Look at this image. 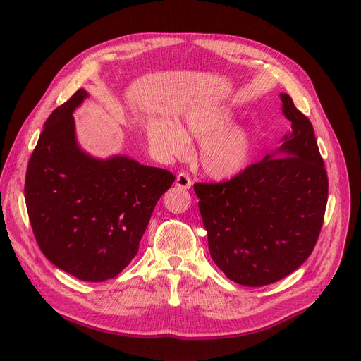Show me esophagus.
Wrapping results in <instances>:
<instances>
[{
    "instance_id": "obj_1",
    "label": "esophagus",
    "mask_w": 361,
    "mask_h": 361,
    "mask_svg": "<svg viewBox=\"0 0 361 361\" xmlns=\"http://www.w3.org/2000/svg\"><path fill=\"white\" fill-rule=\"evenodd\" d=\"M176 185L180 187V188H184V190H187V188L192 187V178L188 177L187 173H180L176 178Z\"/></svg>"
}]
</instances>
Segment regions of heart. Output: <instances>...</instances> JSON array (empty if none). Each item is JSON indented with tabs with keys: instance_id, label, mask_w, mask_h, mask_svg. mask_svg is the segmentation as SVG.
Returning a JSON list of instances; mask_svg holds the SVG:
<instances>
[{
	"instance_id": "obj_1",
	"label": "heart",
	"mask_w": 361,
	"mask_h": 361,
	"mask_svg": "<svg viewBox=\"0 0 361 361\" xmlns=\"http://www.w3.org/2000/svg\"><path fill=\"white\" fill-rule=\"evenodd\" d=\"M234 114L228 106H204L188 111L184 127L171 120H158L149 127V142L164 158H181L190 152V136L203 140L199 162L206 176L225 180L237 176L245 166L252 152L249 133L228 126Z\"/></svg>"
}]
</instances>
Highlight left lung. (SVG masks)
Here are the masks:
<instances>
[{"label":"left lung","mask_w":361,"mask_h":361,"mask_svg":"<svg viewBox=\"0 0 361 361\" xmlns=\"http://www.w3.org/2000/svg\"><path fill=\"white\" fill-rule=\"evenodd\" d=\"M293 133L274 155L195 192L218 268L245 287L286 278L312 255L328 202V174L310 120L281 93Z\"/></svg>","instance_id":"left-lung-1"}]
</instances>
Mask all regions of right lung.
Segmentation results:
<instances>
[{
	"label": "right lung",
	"mask_w": 361,
	"mask_h": 361,
	"mask_svg": "<svg viewBox=\"0 0 361 361\" xmlns=\"http://www.w3.org/2000/svg\"><path fill=\"white\" fill-rule=\"evenodd\" d=\"M79 89L55 108L27 164L25 199L37 245L56 268L87 282L116 278L137 255L159 197L176 176L127 157L94 159L75 143Z\"/></svg>",
	"instance_id": "1"
}]
</instances>
